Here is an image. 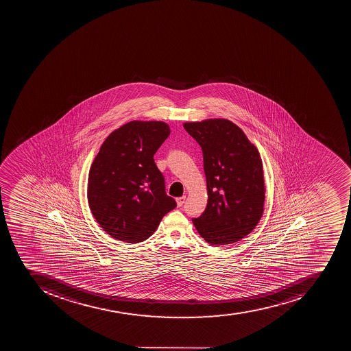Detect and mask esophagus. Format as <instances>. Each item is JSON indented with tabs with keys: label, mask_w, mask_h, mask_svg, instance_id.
I'll return each mask as SVG.
<instances>
[{
	"label": "esophagus",
	"mask_w": 351,
	"mask_h": 351,
	"mask_svg": "<svg viewBox=\"0 0 351 351\" xmlns=\"http://www.w3.org/2000/svg\"><path fill=\"white\" fill-rule=\"evenodd\" d=\"M185 202V196H181V197H178L177 199V204L178 206L181 207L183 204H184Z\"/></svg>",
	"instance_id": "obj_1"
}]
</instances>
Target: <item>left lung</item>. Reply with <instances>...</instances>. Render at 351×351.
<instances>
[{"instance_id": "obj_1", "label": "left lung", "mask_w": 351, "mask_h": 351, "mask_svg": "<svg viewBox=\"0 0 351 351\" xmlns=\"http://www.w3.org/2000/svg\"><path fill=\"white\" fill-rule=\"evenodd\" d=\"M183 128L201 146L206 177V208L192 219L194 226L213 246L237 243L256 228L265 210L259 152L228 119L184 123Z\"/></svg>"}]
</instances>
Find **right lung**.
<instances>
[{"label":"right lung","mask_w":351,"mask_h":351,"mask_svg":"<svg viewBox=\"0 0 351 351\" xmlns=\"http://www.w3.org/2000/svg\"><path fill=\"white\" fill-rule=\"evenodd\" d=\"M170 135L158 121H132L106 137L88 178V202L99 226L117 241L138 243L156 232L177 203L167 195L154 160Z\"/></svg>","instance_id":"obj_1"}]
</instances>
